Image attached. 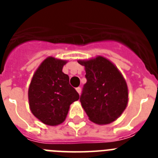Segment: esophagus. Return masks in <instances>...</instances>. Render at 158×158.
I'll list each match as a JSON object with an SVG mask.
<instances>
[{"mask_svg": "<svg viewBox=\"0 0 158 158\" xmlns=\"http://www.w3.org/2000/svg\"><path fill=\"white\" fill-rule=\"evenodd\" d=\"M76 91L78 92V94H81V88H79V87L76 88Z\"/></svg>", "mask_w": 158, "mask_h": 158, "instance_id": "1", "label": "esophagus"}]
</instances>
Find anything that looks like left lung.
Listing matches in <instances>:
<instances>
[{
  "mask_svg": "<svg viewBox=\"0 0 158 158\" xmlns=\"http://www.w3.org/2000/svg\"><path fill=\"white\" fill-rule=\"evenodd\" d=\"M78 62L86 72L87 83L80 102L89 120L98 125L117 120L129 101L128 86L122 74L112 62L101 56Z\"/></svg>",
  "mask_w": 158,
  "mask_h": 158,
  "instance_id": "left-lung-1",
  "label": "left lung"
}]
</instances>
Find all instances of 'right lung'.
Segmentation results:
<instances>
[{
    "label": "right lung",
    "instance_id": "right-lung-1",
    "mask_svg": "<svg viewBox=\"0 0 158 158\" xmlns=\"http://www.w3.org/2000/svg\"><path fill=\"white\" fill-rule=\"evenodd\" d=\"M67 60L46 58L31 80L28 88L29 107L41 122L55 126L64 121L69 106L79 100V95L70 86L69 78L62 72Z\"/></svg>",
    "mask_w": 158,
    "mask_h": 158
}]
</instances>
